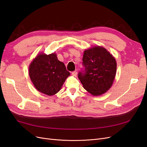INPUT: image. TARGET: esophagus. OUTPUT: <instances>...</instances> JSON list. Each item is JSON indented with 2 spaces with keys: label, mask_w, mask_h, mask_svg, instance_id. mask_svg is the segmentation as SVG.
<instances>
[{
  "label": "esophagus",
  "mask_w": 147,
  "mask_h": 147,
  "mask_svg": "<svg viewBox=\"0 0 147 147\" xmlns=\"http://www.w3.org/2000/svg\"><path fill=\"white\" fill-rule=\"evenodd\" d=\"M77 71H73V72H72V75H73V76L76 77L77 76Z\"/></svg>",
  "instance_id": "34e87169"
}]
</instances>
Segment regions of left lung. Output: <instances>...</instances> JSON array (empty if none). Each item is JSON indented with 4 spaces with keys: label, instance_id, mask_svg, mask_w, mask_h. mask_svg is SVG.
I'll return each mask as SVG.
<instances>
[{
    "label": "left lung",
    "instance_id": "1",
    "mask_svg": "<svg viewBox=\"0 0 147 147\" xmlns=\"http://www.w3.org/2000/svg\"><path fill=\"white\" fill-rule=\"evenodd\" d=\"M78 77L83 88L94 96L108 91L116 75V60L103 47H95L84 51Z\"/></svg>",
    "mask_w": 147,
    "mask_h": 147
}]
</instances>
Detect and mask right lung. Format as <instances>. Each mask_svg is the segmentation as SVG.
I'll use <instances>...</instances> for the list:
<instances>
[{
  "mask_svg": "<svg viewBox=\"0 0 147 147\" xmlns=\"http://www.w3.org/2000/svg\"><path fill=\"white\" fill-rule=\"evenodd\" d=\"M29 74L37 90L43 94L52 96L58 92L70 73L56 55L40 54L30 64Z\"/></svg>",
  "mask_w": 147,
  "mask_h": 147,
  "instance_id": "1",
  "label": "right lung"
}]
</instances>
